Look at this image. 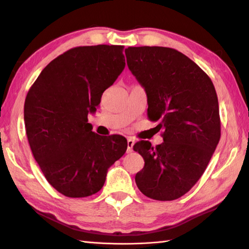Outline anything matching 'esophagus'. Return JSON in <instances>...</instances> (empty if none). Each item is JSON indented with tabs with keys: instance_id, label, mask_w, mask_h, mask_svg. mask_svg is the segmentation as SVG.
<instances>
[{
	"instance_id": "1",
	"label": "esophagus",
	"mask_w": 249,
	"mask_h": 249,
	"mask_svg": "<svg viewBox=\"0 0 249 249\" xmlns=\"http://www.w3.org/2000/svg\"><path fill=\"white\" fill-rule=\"evenodd\" d=\"M126 143H128V147H126V153H131L133 151L134 140L132 138H129L128 141H126Z\"/></svg>"
}]
</instances>
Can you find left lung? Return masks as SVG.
Segmentation results:
<instances>
[{
    "instance_id": "1",
    "label": "left lung",
    "mask_w": 249,
    "mask_h": 249,
    "mask_svg": "<svg viewBox=\"0 0 249 249\" xmlns=\"http://www.w3.org/2000/svg\"><path fill=\"white\" fill-rule=\"evenodd\" d=\"M130 71L145 89L147 115L160 120L163 142L135 143L144 168L135 176L139 190L149 198L173 200L199 180L221 129L213 83L198 65L181 52L162 46L124 51Z\"/></svg>"
}]
</instances>
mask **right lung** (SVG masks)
<instances>
[{
    "mask_svg": "<svg viewBox=\"0 0 249 249\" xmlns=\"http://www.w3.org/2000/svg\"><path fill=\"white\" fill-rule=\"evenodd\" d=\"M123 45L73 48L42 70L23 109L31 152L50 184L67 197H87L128 147L121 135L101 137L88 123L103 93L124 69Z\"/></svg>",
    "mask_w": 249,
    "mask_h": 249,
    "instance_id": "add662e5",
    "label": "right lung"
}]
</instances>
